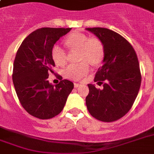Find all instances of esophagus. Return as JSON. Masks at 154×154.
Listing matches in <instances>:
<instances>
[{
	"mask_svg": "<svg viewBox=\"0 0 154 154\" xmlns=\"http://www.w3.org/2000/svg\"><path fill=\"white\" fill-rule=\"evenodd\" d=\"M81 85L78 84V83H74V87L75 88H77V87H79Z\"/></svg>",
	"mask_w": 154,
	"mask_h": 154,
	"instance_id": "1",
	"label": "esophagus"
}]
</instances>
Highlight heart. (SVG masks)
Listing matches in <instances>:
<instances>
[{
	"label": "heart",
	"mask_w": 154,
	"mask_h": 154,
	"mask_svg": "<svg viewBox=\"0 0 154 154\" xmlns=\"http://www.w3.org/2000/svg\"><path fill=\"white\" fill-rule=\"evenodd\" d=\"M65 45L71 50H78V59L82 62L72 64L65 69V77L72 81H79L90 71V65L101 64L105 55L104 45L97 37H89L80 32H73L65 39ZM52 58L57 65L62 66L67 61V52L60 45H54L51 51Z\"/></svg>",
	"instance_id": "obj_1"
}]
</instances>
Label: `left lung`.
Returning <instances> with one entry per match:
<instances>
[{"label":"left lung","instance_id":"obj_1","mask_svg":"<svg viewBox=\"0 0 154 154\" xmlns=\"http://www.w3.org/2000/svg\"><path fill=\"white\" fill-rule=\"evenodd\" d=\"M102 42L105 55L94 82L103 84L97 89L89 84L85 98L89 113L96 119L112 122L129 112L138 94L141 74L137 53L131 44L119 33L105 28H87Z\"/></svg>","mask_w":154,"mask_h":154}]
</instances>
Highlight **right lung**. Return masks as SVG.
Wrapping results in <instances>:
<instances>
[{"mask_svg":"<svg viewBox=\"0 0 154 154\" xmlns=\"http://www.w3.org/2000/svg\"><path fill=\"white\" fill-rule=\"evenodd\" d=\"M71 28H42L31 32L19 47L13 63V82L22 107L39 119H50L64 109L73 83L62 80L56 85L48 78L55 63L52 48Z\"/></svg>","mask_w":154,"mask_h":154,"instance_id":"add662e5","label":"right lung"}]
</instances>
